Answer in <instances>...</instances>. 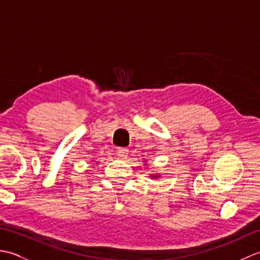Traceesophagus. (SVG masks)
<instances>
[{
  "instance_id": "34e87169",
  "label": "esophagus",
  "mask_w": 260,
  "mask_h": 260,
  "mask_svg": "<svg viewBox=\"0 0 260 260\" xmlns=\"http://www.w3.org/2000/svg\"><path fill=\"white\" fill-rule=\"evenodd\" d=\"M117 155L121 159H126L127 156H128V150H127V148H123V147L118 148V150H117Z\"/></svg>"
}]
</instances>
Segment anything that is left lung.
Masks as SVG:
<instances>
[{"label": "left lung", "mask_w": 260, "mask_h": 260, "mask_svg": "<svg viewBox=\"0 0 260 260\" xmlns=\"http://www.w3.org/2000/svg\"><path fill=\"white\" fill-rule=\"evenodd\" d=\"M144 165L146 167V163H145ZM159 176H161V174H159V173H156V172H153V173H151V174H150V178H151V179H158Z\"/></svg>", "instance_id": "obj_1"}]
</instances>
